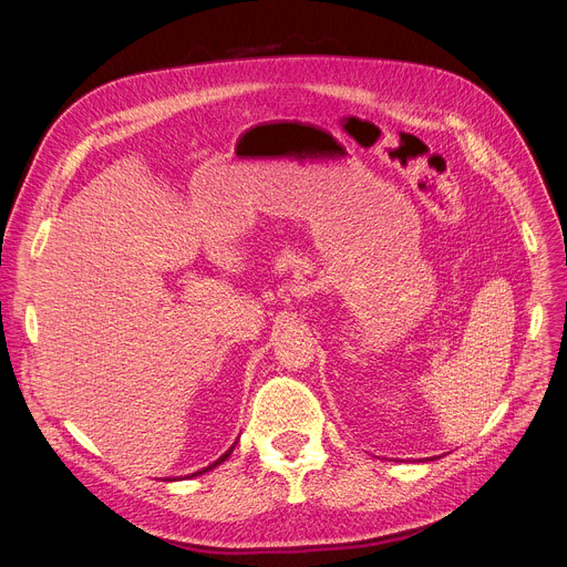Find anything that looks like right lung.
Returning <instances> with one entry per match:
<instances>
[{
  "label": "right lung",
  "mask_w": 567,
  "mask_h": 567,
  "mask_svg": "<svg viewBox=\"0 0 567 567\" xmlns=\"http://www.w3.org/2000/svg\"><path fill=\"white\" fill-rule=\"evenodd\" d=\"M231 451H234V445H231V449H229V451H227V453H225L223 457H218V460H216L214 464H208V466H204V468H202V471H197V473H206V471H212V468H216L218 464H223V462H225V460H227V457L231 455ZM197 473H193V475H197Z\"/></svg>",
  "instance_id": "add662e5"
}]
</instances>
